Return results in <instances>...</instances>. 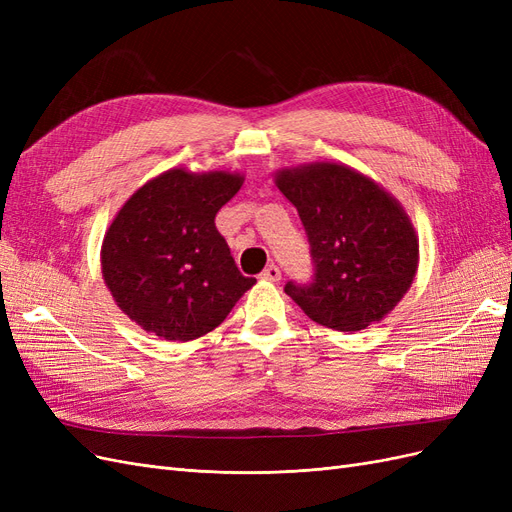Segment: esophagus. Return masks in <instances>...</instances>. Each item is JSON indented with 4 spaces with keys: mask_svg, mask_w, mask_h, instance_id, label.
I'll list each match as a JSON object with an SVG mask.
<instances>
[{
    "mask_svg": "<svg viewBox=\"0 0 512 512\" xmlns=\"http://www.w3.org/2000/svg\"><path fill=\"white\" fill-rule=\"evenodd\" d=\"M280 277H282V273L275 265L265 267V271L260 273V280H265V282H280Z\"/></svg>",
    "mask_w": 512,
    "mask_h": 512,
    "instance_id": "1",
    "label": "esophagus"
}]
</instances>
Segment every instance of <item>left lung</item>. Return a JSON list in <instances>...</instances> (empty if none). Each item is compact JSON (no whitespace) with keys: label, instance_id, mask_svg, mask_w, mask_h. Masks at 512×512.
I'll list each match as a JSON object with an SVG mask.
<instances>
[{"label":"left lung","instance_id":"obj_1","mask_svg":"<svg viewBox=\"0 0 512 512\" xmlns=\"http://www.w3.org/2000/svg\"><path fill=\"white\" fill-rule=\"evenodd\" d=\"M275 185L297 207L316 267L312 284H286L288 297L335 331L391 314L418 269V237L399 200L342 162L282 168Z\"/></svg>","mask_w":512,"mask_h":512}]
</instances>
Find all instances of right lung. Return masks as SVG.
<instances>
[{"label":"right lung","instance_id":"right-lung-1","mask_svg":"<svg viewBox=\"0 0 512 512\" xmlns=\"http://www.w3.org/2000/svg\"><path fill=\"white\" fill-rule=\"evenodd\" d=\"M241 173L170 168L117 211L100 250L117 307L147 333L190 342L226 320L256 280L243 277L215 228V213L243 185Z\"/></svg>","mask_w":512,"mask_h":512}]
</instances>
